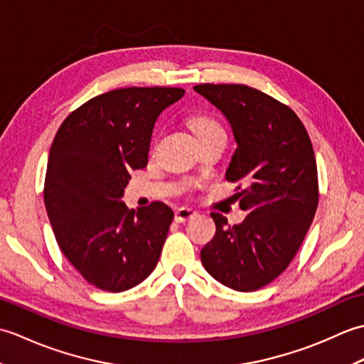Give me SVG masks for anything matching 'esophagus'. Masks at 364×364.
Instances as JSON below:
<instances>
[{"label": "esophagus", "instance_id": "34e87169", "mask_svg": "<svg viewBox=\"0 0 364 364\" xmlns=\"http://www.w3.org/2000/svg\"><path fill=\"white\" fill-rule=\"evenodd\" d=\"M196 215H197V211L192 210V208H180V210L175 211V220L178 223H183L186 220L194 219Z\"/></svg>", "mask_w": 364, "mask_h": 364}]
</instances>
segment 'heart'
<instances>
[{"label": "heart", "mask_w": 364, "mask_h": 364, "mask_svg": "<svg viewBox=\"0 0 364 364\" xmlns=\"http://www.w3.org/2000/svg\"><path fill=\"white\" fill-rule=\"evenodd\" d=\"M191 128L196 131V134L200 137L206 133H211L214 129H220L222 127L214 119L208 117V115H194L189 120Z\"/></svg>", "instance_id": "heart-1"}]
</instances>
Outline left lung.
Wrapping results in <instances>:
<instances>
[{
	"label": "left lung",
	"instance_id": "left-lung-1",
	"mask_svg": "<svg viewBox=\"0 0 364 364\" xmlns=\"http://www.w3.org/2000/svg\"><path fill=\"white\" fill-rule=\"evenodd\" d=\"M196 92L225 115L237 149L227 180L237 186L247 218L228 225L211 213L215 235L200 258L219 283L250 292L289 266L319 202L318 167L304 123L291 107L244 84H198Z\"/></svg>",
	"mask_w": 364,
	"mask_h": 364
}]
</instances>
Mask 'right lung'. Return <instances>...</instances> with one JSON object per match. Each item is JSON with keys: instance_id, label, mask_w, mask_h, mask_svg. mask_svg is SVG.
Masks as SVG:
<instances>
[{"instance_id": "add662e5", "label": "right lung", "mask_w": 364, "mask_h": 364, "mask_svg": "<svg viewBox=\"0 0 364 364\" xmlns=\"http://www.w3.org/2000/svg\"><path fill=\"white\" fill-rule=\"evenodd\" d=\"M180 87H125L94 97L63 122L51 144L43 200L60 252L87 283L122 292L156 267L173 211L137 213L122 202L131 170L144 168L154 122Z\"/></svg>"}]
</instances>
